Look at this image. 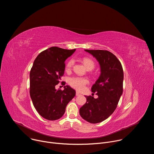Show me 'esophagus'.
<instances>
[{"label":"esophagus","mask_w":154,"mask_h":154,"mask_svg":"<svg viewBox=\"0 0 154 154\" xmlns=\"http://www.w3.org/2000/svg\"><path fill=\"white\" fill-rule=\"evenodd\" d=\"M76 94V96H80V93H79L78 91H76V94Z\"/></svg>","instance_id":"esophagus-1"}]
</instances>
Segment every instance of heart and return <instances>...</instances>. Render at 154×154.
<instances>
[{
	"mask_svg": "<svg viewBox=\"0 0 154 154\" xmlns=\"http://www.w3.org/2000/svg\"><path fill=\"white\" fill-rule=\"evenodd\" d=\"M83 63L85 66V67L88 69H92L95 66V63L94 61L89 58H84L82 60ZM74 64V59L71 58L67 62L66 64V71H69L72 66ZM89 83L88 80L84 77H72L69 79V84L74 88L77 90H82L84 89L85 86Z\"/></svg>",
	"mask_w": 154,
	"mask_h": 154,
	"instance_id": "obj_1",
	"label": "heart"
}]
</instances>
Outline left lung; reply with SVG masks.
Wrapping results in <instances>:
<instances>
[{
    "instance_id": "1",
    "label": "left lung",
    "mask_w": 154,
    "mask_h": 154,
    "mask_svg": "<svg viewBox=\"0 0 154 154\" xmlns=\"http://www.w3.org/2000/svg\"><path fill=\"white\" fill-rule=\"evenodd\" d=\"M99 61L101 74L93 85L91 91L97 99L89 96L86 102L80 108V115L92 124L107 119L115 110L123 91L124 72L117 57L112 52L103 50H85Z\"/></svg>"
}]
</instances>
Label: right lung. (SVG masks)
Returning a JSON list of instances; mask_svg holds the SVG:
<instances>
[{
	"mask_svg": "<svg viewBox=\"0 0 154 154\" xmlns=\"http://www.w3.org/2000/svg\"><path fill=\"white\" fill-rule=\"evenodd\" d=\"M75 51L52 47L41 52L33 62L30 72V94L36 111L48 120L61 118L75 96V91L68 85L63 90L55 89L64 75L65 60Z\"/></svg>",
	"mask_w": 154,
	"mask_h": 154,
	"instance_id": "1",
	"label": "right lung"
}]
</instances>
